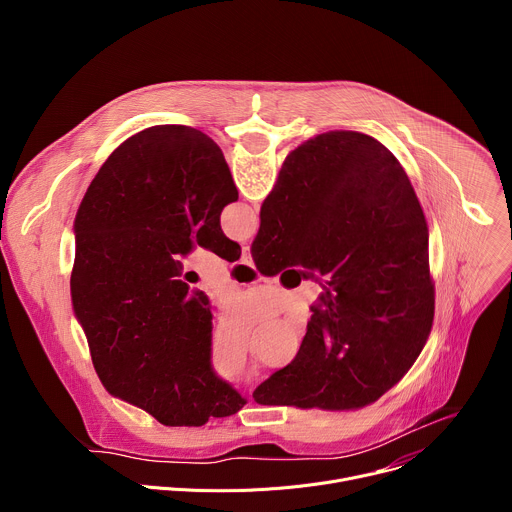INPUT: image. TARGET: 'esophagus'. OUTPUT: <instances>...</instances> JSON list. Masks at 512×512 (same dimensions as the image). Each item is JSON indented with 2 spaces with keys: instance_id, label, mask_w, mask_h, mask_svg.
I'll return each instance as SVG.
<instances>
[{
  "instance_id": "esophagus-1",
  "label": "esophagus",
  "mask_w": 512,
  "mask_h": 512,
  "mask_svg": "<svg viewBox=\"0 0 512 512\" xmlns=\"http://www.w3.org/2000/svg\"><path fill=\"white\" fill-rule=\"evenodd\" d=\"M243 265H253V257H251V249H249V245H245L243 249H241V259H239Z\"/></svg>"
}]
</instances>
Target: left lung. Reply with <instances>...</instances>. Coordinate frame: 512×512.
Returning a JSON list of instances; mask_svg holds the SVG:
<instances>
[{"label":"left lung","instance_id":"left-lung-1","mask_svg":"<svg viewBox=\"0 0 512 512\" xmlns=\"http://www.w3.org/2000/svg\"><path fill=\"white\" fill-rule=\"evenodd\" d=\"M237 198L208 135L156 125L119 145L77 210L70 300L93 367L109 395L162 425L200 427L247 403L214 375L210 302L180 279L192 243L241 257L221 229Z\"/></svg>","mask_w":512,"mask_h":512}]
</instances>
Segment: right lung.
<instances>
[{
  "instance_id": "1",
  "label": "right lung",
  "mask_w": 512,
  "mask_h": 512,
  "mask_svg": "<svg viewBox=\"0 0 512 512\" xmlns=\"http://www.w3.org/2000/svg\"><path fill=\"white\" fill-rule=\"evenodd\" d=\"M255 267L326 275L302 346L261 383L259 405L354 411L393 389L433 324L429 229L417 194L381 141L326 131L289 152L261 206Z\"/></svg>"
}]
</instances>
